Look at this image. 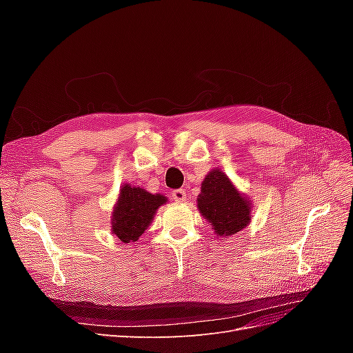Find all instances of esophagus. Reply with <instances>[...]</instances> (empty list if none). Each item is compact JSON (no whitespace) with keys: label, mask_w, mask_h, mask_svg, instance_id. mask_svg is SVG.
I'll list each match as a JSON object with an SVG mask.
<instances>
[{"label":"esophagus","mask_w":353,"mask_h":353,"mask_svg":"<svg viewBox=\"0 0 353 353\" xmlns=\"http://www.w3.org/2000/svg\"><path fill=\"white\" fill-rule=\"evenodd\" d=\"M172 199L175 201H184L187 197H185V191L183 188H178V190H174L172 191Z\"/></svg>","instance_id":"34e87169"}]
</instances>
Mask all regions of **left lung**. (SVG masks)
Returning a JSON list of instances; mask_svg holds the SVG:
<instances>
[{"label":"left lung","instance_id":"obj_1","mask_svg":"<svg viewBox=\"0 0 353 353\" xmlns=\"http://www.w3.org/2000/svg\"><path fill=\"white\" fill-rule=\"evenodd\" d=\"M197 208L218 237L232 236L250 222V201L245 200L221 170H212L201 184Z\"/></svg>","mask_w":353,"mask_h":353}]
</instances>
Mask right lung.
<instances>
[{
	"label": "right lung",
	"instance_id": "right-lung-1",
	"mask_svg": "<svg viewBox=\"0 0 353 353\" xmlns=\"http://www.w3.org/2000/svg\"><path fill=\"white\" fill-rule=\"evenodd\" d=\"M163 203H166V197L162 194H150L144 188L126 184L122 187L113 210L112 231L123 243L137 241Z\"/></svg>",
	"mask_w": 353,
	"mask_h": 353
}]
</instances>
